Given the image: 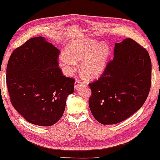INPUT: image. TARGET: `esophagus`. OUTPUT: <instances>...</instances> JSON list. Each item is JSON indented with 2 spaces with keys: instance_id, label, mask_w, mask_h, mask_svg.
Instances as JSON below:
<instances>
[{
  "instance_id": "esophagus-1",
  "label": "esophagus",
  "mask_w": 160,
  "mask_h": 160,
  "mask_svg": "<svg viewBox=\"0 0 160 160\" xmlns=\"http://www.w3.org/2000/svg\"><path fill=\"white\" fill-rule=\"evenodd\" d=\"M84 84V82H81L80 80H76L75 81V89H78L79 87H80L81 86H82Z\"/></svg>"
}]
</instances>
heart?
Masks as SVG:
<instances>
[{"label":"heart","instance_id":"b5f03b06","mask_svg":"<svg viewBox=\"0 0 160 160\" xmlns=\"http://www.w3.org/2000/svg\"><path fill=\"white\" fill-rule=\"evenodd\" d=\"M67 54L59 56V65L67 76H71L76 68V62H80V69L89 79L96 78L104 72L109 55L107 43L94 39L72 42L67 46Z\"/></svg>","mask_w":160,"mask_h":160}]
</instances>
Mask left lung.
Wrapping results in <instances>:
<instances>
[{
	"label": "left lung",
	"instance_id": "left-lung-1",
	"mask_svg": "<svg viewBox=\"0 0 160 160\" xmlns=\"http://www.w3.org/2000/svg\"><path fill=\"white\" fill-rule=\"evenodd\" d=\"M152 65L146 50L132 39L116 43L114 58L98 80L90 83L89 105L103 125L116 124L142 107L151 84Z\"/></svg>",
	"mask_w": 160,
	"mask_h": 160
}]
</instances>
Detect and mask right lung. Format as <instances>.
Masks as SVG:
<instances>
[{
	"label": "right lung",
	"instance_id": "obj_1",
	"mask_svg": "<svg viewBox=\"0 0 160 160\" xmlns=\"http://www.w3.org/2000/svg\"><path fill=\"white\" fill-rule=\"evenodd\" d=\"M59 51L44 37L31 38L9 59L6 82L13 107L28 122L51 126L64 114L75 80L59 68Z\"/></svg>",
	"mask_w": 160,
	"mask_h": 160
}]
</instances>
